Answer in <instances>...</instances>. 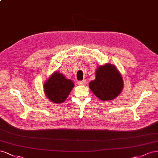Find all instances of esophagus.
Returning <instances> with one entry per match:
<instances>
[{
    "label": "esophagus",
    "instance_id": "esophagus-1",
    "mask_svg": "<svg viewBox=\"0 0 158 158\" xmlns=\"http://www.w3.org/2000/svg\"><path fill=\"white\" fill-rule=\"evenodd\" d=\"M86 83H87V81L86 80L79 81L77 82L79 85H86Z\"/></svg>",
    "mask_w": 158,
    "mask_h": 158
}]
</instances>
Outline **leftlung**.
<instances>
[{
    "mask_svg": "<svg viewBox=\"0 0 158 158\" xmlns=\"http://www.w3.org/2000/svg\"><path fill=\"white\" fill-rule=\"evenodd\" d=\"M95 79L89 83V88L101 101L113 100L121 93L124 87L123 79L118 69L111 64L97 67Z\"/></svg>",
    "mask_w": 158,
    "mask_h": 158,
    "instance_id": "1",
    "label": "left lung"
}]
</instances>
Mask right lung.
<instances>
[{
    "instance_id": "add662e5",
    "label": "right lung",
    "mask_w": 158,
    "mask_h": 158,
    "mask_svg": "<svg viewBox=\"0 0 158 158\" xmlns=\"http://www.w3.org/2000/svg\"><path fill=\"white\" fill-rule=\"evenodd\" d=\"M74 86V83L71 79H67L60 72L55 71L44 83V91L49 101L61 104L68 97Z\"/></svg>"
}]
</instances>
